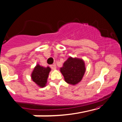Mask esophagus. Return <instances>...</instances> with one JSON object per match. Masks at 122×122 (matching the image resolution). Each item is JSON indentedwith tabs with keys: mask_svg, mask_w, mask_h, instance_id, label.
I'll return each instance as SVG.
<instances>
[{
	"mask_svg": "<svg viewBox=\"0 0 122 122\" xmlns=\"http://www.w3.org/2000/svg\"><path fill=\"white\" fill-rule=\"evenodd\" d=\"M51 67L52 70H55V69H56V65L55 64L51 65Z\"/></svg>",
	"mask_w": 122,
	"mask_h": 122,
	"instance_id": "1",
	"label": "esophagus"
}]
</instances>
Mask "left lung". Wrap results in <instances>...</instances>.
Returning <instances> with one entry per match:
<instances>
[{
    "instance_id": "obj_1",
    "label": "left lung",
    "mask_w": 122,
    "mask_h": 122,
    "mask_svg": "<svg viewBox=\"0 0 122 122\" xmlns=\"http://www.w3.org/2000/svg\"><path fill=\"white\" fill-rule=\"evenodd\" d=\"M85 62L82 59L70 56L64 62L60 71L63 75L65 81L75 85L81 81L85 72Z\"/></svg>"
}]
</instances>
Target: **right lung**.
Returning a JSON list of instances; mask_svg holds the SVG:
<instances>
[{"mask_svg": "<svg viewBox=\"0 0 122 122\" xmlns=\"http://www.w3.org/2000/svg\"><path fill=\"white\" fill-rule=\"evenodd\" d=\"M51 69L49 67H43L37 64L31 73V79L38 87L43 88L46 85L49 74Z\"/></svg>", "mask_w": 122, "mask_h": 122, "instance_id": "obj_1", "label": "right lung"}]
</instances>
